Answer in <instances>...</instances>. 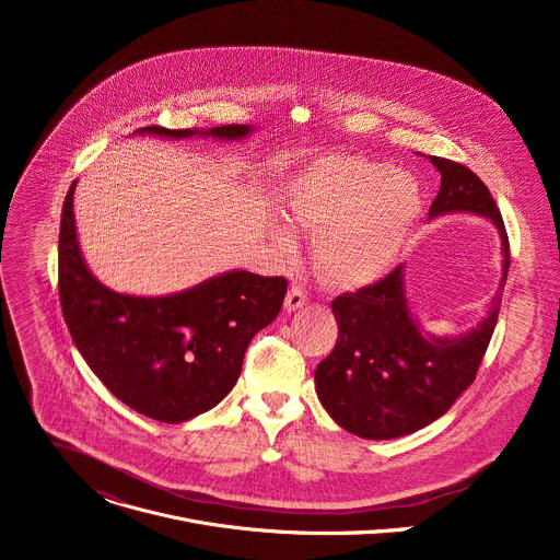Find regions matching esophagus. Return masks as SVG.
<instances>
[{
    "label": "esophagus",
    "mask_w": 560,
    "mask_h": 560,
    "mask_svg": "<svg viewBox=\"0 0 560 560\" xmlns=\"http://www.w3.org/2000/svg\"><path fill=\"white\" fill-rule=\"evenodd\" d=\"M307 303V294H305V290L301 288V285H292L290 290H288V294H285V310L288 312H294V310H299V307H303Z\"/></svg>",
    "instance_id": "1"
}]
</instances>
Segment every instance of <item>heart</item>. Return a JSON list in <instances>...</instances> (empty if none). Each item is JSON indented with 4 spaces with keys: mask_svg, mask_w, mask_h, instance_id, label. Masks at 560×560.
Wrapping results in <instances>:
<instances>
[{
    "mask_svg": "<svg viewBox=\"0 0 560 560\" xmlns=\"http://www.w3.org/2000/svg\"><path fill=\"white\" fill-rule=\"evenodd\" d=\"M292 221L314 236V268L328 285L354 290L378 281L401 255L421 217L417 182L365 156L316 159L288 188ZM281 250L292 236L277 230Z\"/></svg>",
    "mask_w": 560,
    "mask_h": 560,
    "instance_id": "heart-1",
    "label": "heart"
}]
</instances>
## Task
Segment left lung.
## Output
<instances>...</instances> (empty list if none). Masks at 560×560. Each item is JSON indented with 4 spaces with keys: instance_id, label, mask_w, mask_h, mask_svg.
I'll use <instances>...</instances> for the list:
<instances>
[{
    "instance_id": "left-lung-1",
    "label": "left lung",
    "mask_w": 560,
    "mask_h": 560,
    "mask_svg": "<svg viewBox=\"0 0 560 560\" xmlns=\"http://www.w3.org/2000/svg\"><path fill=\"white\" fill-rule=\"evenodd\" d=\"M441 173V190L430 217L445 212H476L490 217L503 242V281L510 270V242L499 206L467 166L432 156ZM501 292L490 314L460 339L425 337L404 296V270L332 301L339 324L335 350L316 365L318 401L348 432L361 439H396L417 432L443 417L458 394L471 385L494 335Z\"/></svg>"
}]
</instances>
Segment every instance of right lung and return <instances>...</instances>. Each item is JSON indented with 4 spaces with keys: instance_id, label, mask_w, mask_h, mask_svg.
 I'll return each mask as SVG.
<instances>
[{
    "instance_id": "add662e5",
    "label": "right lung",
    "mask_w": 560,
    "mask_h": 560,
    "mask_svg": "<svg viewBox=\"0 0 560 560\" xmlns=\"http://www.w3.org/2000/svg\"><path fill=\"white\" fill-rule=\"evenodd\" d=\"M137 132L188 137L197 130L145 126ZM248 126H217L212 137L238 139ZM72 190L59 225V301L70 337L100 381L135 412L184 423L234 387L246 348L283 305L288 281L225 272L173 296H128L102 285L79 253Z\"/></svg>"
}]
</instances>
